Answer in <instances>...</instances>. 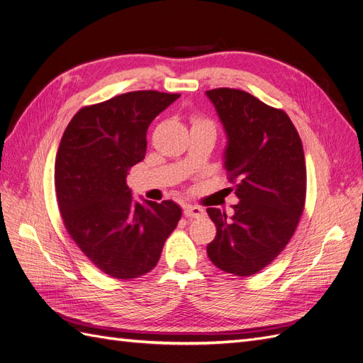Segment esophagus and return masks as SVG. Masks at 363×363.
<instances>
[{
    "instance_id": "1",
    "label": "esophagus",
    "mask_w": 363,
    "mask_h": 363,
    "mask_svg": "<svg viewBox=\"0 0 363 363\" xmlns=\"http://www.w3.org/2000/svg\"><path fill=\"white\" fill-rule=\"evenodd\" d=\"M183 213L186 218H200L204 215V208L200 206H191V204H186L183 207Z\"/></svg>"
}]
</instances>
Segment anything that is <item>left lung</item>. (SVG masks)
<instances>
[{
    "mask_svg": "<svg viewBox=\"0 0 363 363\" xmlns=\"http://www.w3.org/2000/svg\"><path fill=\"white\" fill-rule=\"evenodd\" d=\"M227 135L224 168L239 203L233 216L208 207L216 236L207 245L215 267L252 276L288 245L306 201V162L289 116L248 92L219 87L206 92Z\"/></svg>",
    "mask_w": 363,
    "mask_h": 363,
    "instance_id": "obj_1",
    "label": "left lung"
}]
</instances>
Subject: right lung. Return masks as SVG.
Here are the masks:
<instances>
[{
  "instance_id": "obj_1",
  "label": "right lung",
  "mask_w": 363,
  "mask_h": 363,
  "mask_svg": "<svg viewBox=\"0 0 363 363\" xmlns=\"http://www.w3.org/2000/svg\"><path fill=\"white\" fill-rule=\"evenodd\" d=\"M179 94L136 91L83 107L62 136L54 164L57 203L69 236L107 276L128 280L157 265L182 208L139 203L127 186L147 152V130Z\"/></svg>"
}]
</instances>
